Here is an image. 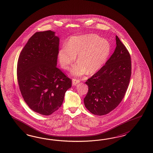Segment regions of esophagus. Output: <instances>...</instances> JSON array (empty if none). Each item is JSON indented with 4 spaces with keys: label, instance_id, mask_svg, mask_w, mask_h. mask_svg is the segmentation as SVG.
Masks as SVG:
<instances>
[{
    "label": "esophagus",
    "instance_id": "esophagus-1",
    "mask_svg": "<svg viewBox=\"0 0 153 153\" xmlns=\"http://www.w3.org/2000/svg\"><path fill=\"white\" fill-rule=\"evenodd\" d=\"M79 82H80V81L79 79H72V84H73V85H76Z\"/></svg>",
    "mask_w": 153,
    "mask_h": 153
}]
</instances>
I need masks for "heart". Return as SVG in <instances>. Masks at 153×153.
<instances>
[{"label":"heart","mask_w":153,"mask_h":153,"mask_svg":"<svg viewBox=\"0 0 153 153\" xmlns=\"http://www.w3.org/2000/svg\"><path fill=\"white\" fill-rule=\"evenodd\" d=\"M111 52V45L106 39L95 34H86L71 37L67 44L58 51V59L61 67L68 69L76 59L78 62L72 67L71 74L81 76L94 74L100 70L106 63Z\"/></svg>","instance_id":"b5f03b06"}]
</instances>
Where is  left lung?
Returning <instances> with one entry per match:
<instances>
[{
    "mask_svg": "<svg viewBox=\"0 0 153 153\" xmlns=\"http://www.w3.org/2000/svg\"><path fill=\"white\" fill-rule=\"evenodd\" d=\"M116 40V49L110 58L85 82L88 90L84 104L95 115L103 116L114 109L125 97L130 82V53L117 36Z\"/></svg>",
    "mask_w": 153,
    "mask_h": 153,
    "instance_id": "8db88e82",
    "label": "left lung"
}]
</instances>
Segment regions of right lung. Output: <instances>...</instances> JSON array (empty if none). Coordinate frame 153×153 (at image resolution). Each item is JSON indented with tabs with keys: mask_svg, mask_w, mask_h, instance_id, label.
<instances>
[{
	"mask_svg": "<svg viewBox=\"0 0 153 153\" xmlns=\"http://www.w3.org/2000/svg\"><path fill=\"white\" fill-rule=\"evenodd\" d=\"M59 38L51 30L34 33L17 63V79L25 102L33 111L49 116L62 105L72 80L56 67Z\"/></svg>",
	"mask_w": 153,
	"mask_h": 153,
	"instance_id": "1",
	"label": "right lung"
}]
</instances>
